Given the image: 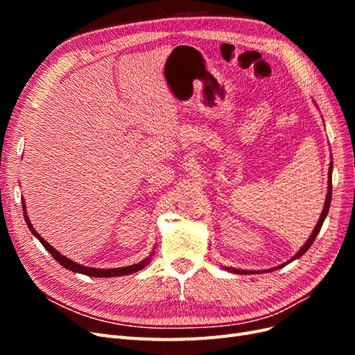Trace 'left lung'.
I'll use <instances>...</instances> for the list:
<instances>
[{
	"instance_id": "8db88e82",
	"label": "left lung",
	"mask_w": 355,
	"mask_h": 355,
	"mask_svg": "<svg viewBox=\"0 0 355 355\" xmlns=\"http://www.w3.org/2000/svg\"><path fill=\"white\" fill-rule=\"evenodd\" d=\"M331 170H333V163L330 161V164H329V180H327V196H326V200H324L323 211H321V214H320V219H318V222H317V225H315L314 231L311 232V235H309V239L306 240V243H305L302 247H300L299 252H297L293 257H290V259H288L286 263L278 265V266L272 268V270H278V268H283L284 265H287V263H290V262H293L295 259H299V257L302 256V254H305V252L309 249L311 245H313V243H314V240H315V237H317V234L320 232L321 227H323V222H324V219H326V216H327V213H329V209H330V202H331ZM223 270H227V271H230V272H235V274H261V272H263V271L237 270V268H228V266H223ZM272 270H265V272L272 271Z\"/></svg>"
}]
</instances>
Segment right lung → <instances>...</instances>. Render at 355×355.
<instances>
[{
  "label": "right lung",
  "instance_id": "add662e5",
  "mask_svg": "<svg viewBox=\"0 0 355 355\" xmlns=\"http://www.w3.org/2000/svg\"><path fill=\"white\" fill-rule=\"evenodd\" d=\"M22 209H24V216H25V222H26V225H28V228H29V231L34 234V237H37L38 240H40V243L44 245V249L55 257V259L63 266V268H67V270H69V271H72V272H78V274H84V275H90V277H120V275H127V274H133V272H137V271H141V270H144V268L151 262V257H153V254H154V252H151V254H149L146 259H144V261H141L139 263H135V265H128V266H121V268H108V270H103V268H92V266H84V265H80V263H77V262H73V261H71L69 257H67V256H63V254H60L55 247L53 245H50L44 239L41 237V235L34 230V227H32V223H31V220H29V216H28V213H26V204H25V200L22 198Z\"/></svg>",
  "mask_w": 355,
  "mask_h": 355
}]
</instances>
